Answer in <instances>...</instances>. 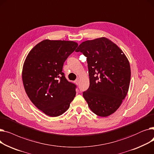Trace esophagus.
I'll list each match as a JSON object with an SVG mask.
<instances>
[{"instance_id":"obj_1","label":"esophagus","mask_w":154,"mask_h":154,"mask_svg":"<svg viewBox=\"0 0 154 154\" xmlns=\"http://www.w3.org/2000/svg\"><path fill=\"white\" fill-rule=\"evenodd\" d=\"M77 85H78L79 84V79H76L75 80V82H74Z\"/></svg>"}]
</instances>
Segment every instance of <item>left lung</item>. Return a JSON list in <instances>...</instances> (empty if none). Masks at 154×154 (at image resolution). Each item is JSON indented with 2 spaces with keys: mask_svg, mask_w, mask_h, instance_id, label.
<instances>
[{
  "mask_svg": "<svg viewBox=\"0 0 154 154\" xmlns=\"http://www.w3.org/2000/svg\"><path fill=\"white\" fill-rule=\"evenodd\" d=\"M75 52L87 57L90 85L83 97L88 107L99 116L111 115L120 106L128 91L131 72L127 58L106 37L87 40Z\"/></svg>",
  "mask_w": 154,
  "mask_h": 154,
  "instance_id": "8db88e82",
  "label": "left lung"
}]
</instances>
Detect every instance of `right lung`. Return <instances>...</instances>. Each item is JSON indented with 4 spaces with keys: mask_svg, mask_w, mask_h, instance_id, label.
Returning <instances> with one entry per match:
<instances>
[{
    "mask_svg": "<svg viewBox=\"0 0 154 154\" xmlns=\"http://www.w3.org/2000/svg\"><path fill=\"white\" fill-rule=\"evenodd\" d=\"M77 46L73 41L44 40L32 48L23 63L22 80L29 98L50 117L63 114L75 96L77 87L67 80L62 68Z\"/></svg>",
    "mask_w": 154,
    "mask_h": 154,
    "instance_id": "1",
    "label": "right lung"
}]
</instances>
